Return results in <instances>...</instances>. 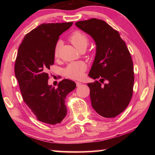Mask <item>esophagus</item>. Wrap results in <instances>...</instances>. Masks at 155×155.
<instances>
[{"mask_svg":"<svg viewBox=\"0 0 155 155\" xmlns=\"http://www.w3.org/2000/svg\"><path fill=\"white\" fill-rule=\"evenodd\" d=\"M76 84H77V87H80V86L82 85V83H81V82H78V81H77V82H76Z\"/></svg>","mask_w":155,"mask_h":155,"instance_id":"1","label":"esophagus"}]
</instances>
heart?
Listing matches in <instances>:
<instances>
[{"instance_id": "heart-1", "label": "heart", "mask_w": 155, "mask_h": 155, "mask_svg": "<svg viewBox=\"0 0 155 155\" xmlns=\"http://www.w3.org/2000/svg\"><path fill=\"white\" fill-rule=\"evenodd\" d=\"M70 41L74 47L78 51L86 49L89 44L87 37L80 31H75L70 35L69 38ZM61 42H57L54 47V56L58 57ZM87 69V65L83 61H77L70 63L67 65L64 70V74L68 78L72 79H81L83 77V74Z\"/></svg>"}]
</instances>
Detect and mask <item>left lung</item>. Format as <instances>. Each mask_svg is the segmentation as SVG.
<instances>
[{"label": "left lung", "mask_w": 155, "mask_h": 155, "mask_svg": "<svg viewBox=\"0 0 155 155\" xmlns=\"http://www.w3.org/2000/svg\"><path fill=\"white\" fill-rule=\"evenodd\" d=\"M75 25L89 34L96 45L89 76L100 78L101 82L87 83L91 106L104 117H116L128 107L133 96L134 72L130 52L118 31L104 20L91 18Z\"/></svg>", "instance_id": "obj_1"}]
</instances>
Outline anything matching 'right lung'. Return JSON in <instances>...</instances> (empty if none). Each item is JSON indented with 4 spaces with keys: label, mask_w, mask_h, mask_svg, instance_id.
Masks as SVG:
<instances>
[{
    "label": "right lung",
    "mask_w": 155,
    "mask_h": 155,
    "mask_svg": "<svg viewBox=\"0 0 155 155\" xmlns=\"http://www.w3.org/2000/svg\"><path fill=\"white\" fill-rule=\"evenodd\" d=\"M72 24H41L25 36L18 48L14 70L22 98L37 119L46 124H58L65 118V98L77 87L74 81L64 79L55 89L48 84L47 73L54 64L59 35Z\"/></svg>",
    "instance_id": "add662e5"
}]
</instances>
